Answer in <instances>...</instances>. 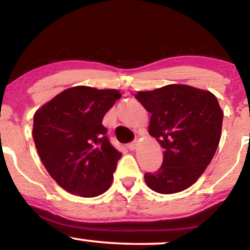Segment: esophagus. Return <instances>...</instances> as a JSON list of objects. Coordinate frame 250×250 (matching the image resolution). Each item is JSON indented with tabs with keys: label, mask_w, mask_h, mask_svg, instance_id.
<instances>
[{
	"label": "esophagus",
	"mask_w": 250,
	"mask_h": 250,
	"mask_svg": "<svg viewBox=\"0 0 250 250\" xmlns=\"http://www.w3.org/2000/svg\"><path fill=\"white\" fill-rule=\"evenodd\" d=\"M136 146H137V142L134 141V142H130L127 145V148L129 150H134V149H136Z\"/></svg>",
	"instance_id": "1"
}]
</instances>
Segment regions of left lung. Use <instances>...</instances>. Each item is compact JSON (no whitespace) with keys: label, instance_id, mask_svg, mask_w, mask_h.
<instances>
[{"label":"left lung","instance_id":"left-lung-1","mask_svg":"<svg viewBox=\"0 0 250 250\" xmlns=\"http://www.w3.org/2000/svg\"><path fill=\"white\" fill-rule=\"evenodd\" d=\"M151 114L149 134L162 146L163 162L146 173L147 186L160 194L185 190L196 182L214 157L223 113L210 91L168 84L135 95Z\"/></svg>","mask_w":250,"mask_h":250}]
</instances>
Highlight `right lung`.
<instances>
[{"label": "right lung", "mask_w": 250, "mask_h": 250, "mask_svg": "<svg viewBox=\"0 0 250 250\" xmlns=\"http://www.w3.org/2000/svg\"><path fill=\"white\" fill-rule=\"evenodd\" d=\"M120 97L115 89L77 85L63 90L34 115L40 159L68 193L93 197L110 187L122 154L109 142L102 120Z\"/></svg>", "instance_id": "right-lung-1"}]
</instances>
